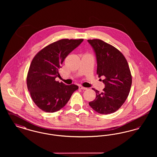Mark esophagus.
<instances>
[{
    "label": "esophagus",
    "mask_w": 157,
    "mask_h": 157,
    "mask_svg": "<svg viewBox=\"0 0 157 157\" xmlns=\"http://www.w3.org/2000/svg\"><path fill=\"white\" fill-rule=\"evenodd\" d=\"M79 89L82 90H87L86 88H85V87H83L82 86H79Z\"/></svg>",
    "instance_id": "esophagus-1"
}]
</instances>
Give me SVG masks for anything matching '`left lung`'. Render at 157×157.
Segmentation results:
<instances>
[{"instance_id":"obj_1","label":"left lung","mask_w":157,"mask_h":157,"mask_svg":"<svg viewBox=\"0 0 157 157\" xmlns=\"http://www.w3.org/2000/svg\"><path fill=\"white\" fill-rule=\"evenodd\" d=\"M95 54L98 77H104L102 92L94 90L96 98L90 106L101 114L117 111L125 102L132 85V76L124 56L117 48L100 39L88 40Z\"/></svg>"}]
</instances>
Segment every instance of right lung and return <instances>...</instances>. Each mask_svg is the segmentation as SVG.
<instances>
[{
  "label": "right lung",
  "mask_w": 157,
  "mask_h": 157,
  "mask_svg": "<svg viewBox=\"0 0 157 157\" xmlns=\"http://www.w3.org/2000/svg\"><path fill=\"white\" fill-rule=\"evenodd\" d=\"M83 39H64L46 46L35 55L27 76L30 96L37 107L46 112L58 111L65 106L72 94L78 89L74 84L67 85L55 81L67 55Z\"/></svg>",
  "instance_id": "obj_1"
}]
</instances>
